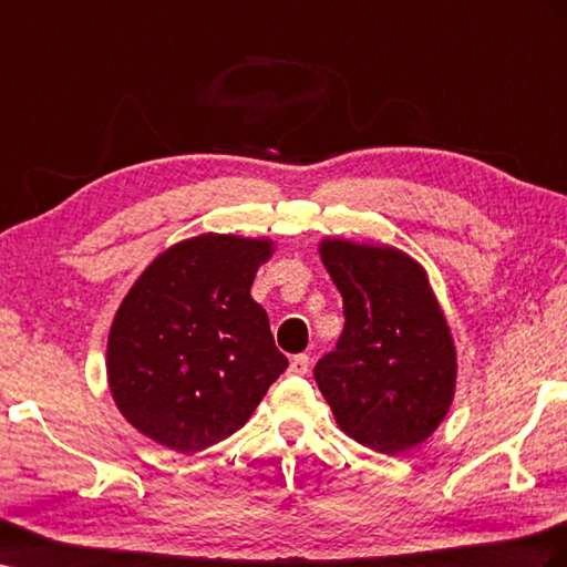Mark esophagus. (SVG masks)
<instances>
[{"instance_id": "34e87169", "label": "esophagus", "mask_w": 567, "mask_h": 567, "mask_svg": "<svg viewBox=\"0 0 567 567\" xmlns=\"http://www.w3.org/2000/svg\"><path fill=\"white\" fill-rule=\"evenodd\" d=\"M308 367H310V358L308 355H296V358H290L288 374L290 377H302V374H308Z\"/></svg>"}]
</instances>
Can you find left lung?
<instances>
[{
    "label": "left lung",
    "mask_w": 567,
    "mask_h": 567,
    "mask_svg": "<svg viewBox=\"0 0 567 567\" xmlns=\"http://www.w3.org/2000/svg\"><path fill=\"white\" fill-rule=\"evenodd\" d=\"M319 255L343 296L339 343L315 381L341 430L377 453L420 446L455 393V346L426 271L403 250L324 238Z\"/></svg>",
    "instance_id": "left-lung-1"
}]
</instances>
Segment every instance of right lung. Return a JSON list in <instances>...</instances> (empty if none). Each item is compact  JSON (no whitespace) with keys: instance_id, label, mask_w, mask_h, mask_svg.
I'll list each match as a JSON object with an SVG mask.
<instances>
[{"instance_id":"right-lung-1","label":"right lung","mask_w":567,"mask_h":567,"mask_svg":"<svg viewBox=\"0 0 567 567\" xmlns=\"http://www.w3.org/2000/svg\"><path fill=\"white\" fill-rule=\"evenodd\" d=\"M269 238L203 234L155 257L118 305L106 379L137 432L197 453L238 432L288 367L252 300Z\"/></svg>"}]
</instances>
